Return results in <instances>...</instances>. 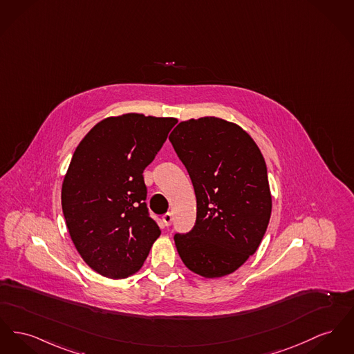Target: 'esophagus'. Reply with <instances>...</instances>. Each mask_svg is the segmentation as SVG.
Masks as SVG:
<instances>
[{
  "label": "esophagus",
  "mask_w": 354,
  "mask_h": 354,
  "mask_svg": "<svg viewBox=\"0 0 354 354\" xmlns=\"http://www.w3.org/2000/svg\"><path fill=\"white\" fill-rule=\"evenodd\" d=\"M163 223H165V226H169L172 223V214L171 212H167L163 215Z\"/></svg>",
  "instance_id": "obj_1"
}]
</instances>
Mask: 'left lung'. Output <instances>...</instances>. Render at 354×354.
Instances as JSON below:
<instances>
[{"label": "left lung", "instance_id": "obj_1", "mask_svg": "<svg viewBox=\"0 0 354 354\" xmlns=\"http://www.w3.org/2000/svg\"><path fill=\"white\" fill-rule=\"evenodd\" d=\"M169 142L196 196L194 227L174 236L178 252L205 278L231 274L259 248L270 221L265 159L246 131L219 118L182 122Z\"/></svg>", "mask_w": 354, "mask_h": 354}]
</instances>
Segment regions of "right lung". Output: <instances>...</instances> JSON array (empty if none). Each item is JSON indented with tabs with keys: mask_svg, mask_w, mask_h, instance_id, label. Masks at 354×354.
Returning a JSON list of instances; mask_svg holds the SVG:
<instances>
[{
	"mask_svg": "<svg viewBox=\"0 0 354 354\" xmlns=\"http://www.w3.org/2000/svg\"><path fill=\"white\" fill-rule=\"evenodd\" d=\"M178 123L125 113L95 125L76 148L64 178L66 227L85 263L122 279L145 263L160 229L147 208L146 167Z\"/></svg>",
	"mask_w": 354,
	"mask_h": 354,
	"instance_id": "right-lung-1",
	"label": "right lung"
}]
</instances>
